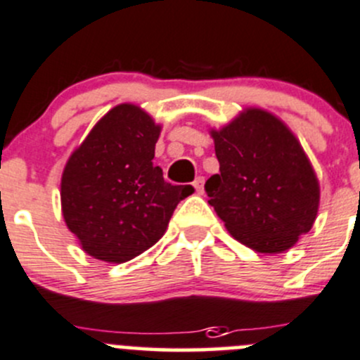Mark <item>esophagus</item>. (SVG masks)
<instances>
[{"instance_id":"34e87169","label":"esophagus","mask_w":360,"mask_h":360,"mask_svg":"<svg viewBox=\"0 0 360 360\" xmlns=\"http://www.w3.org/2000/svg\"><path fill=\"white\" fill-rule=\"evenodd\" d=\"M193 188L197 190L198 195L204 193V177H197V179L193 181Z\"/></svg>"}]
</instances>
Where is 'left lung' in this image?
<instances>
[{
    "instance_id": "1",
    "label": "left lung",
    "mask_w": 360,
    "mask_h": 360,
    "mask_svg": "<svg viewBox=\"0 0 360 360\" xmlns=\"http://www.w3.org/2000/svg\"><path fill=\"white\" fill-rule=\"evenodd\" d=\"M219 174L205 183L209 204L233 239L258 253H283L309 232L320 184L290 128L258 107L212 128Z\"/></svg>"
}]
</instances>
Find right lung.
I'll list each match as a JSON object with an SVG mask.
<instances>
[{"label":"right lung","mask_w":360,"mask_h":360,"mask_svg":"<svg viewBox=\"0 0 360 360\" xmlns=\"http://www.w3.org/2000/svg\"><path fill=\"white\" fill-rule=\"evenodd\" d=\"M162 127L134 103L110 109L70 155L61 176V211L93 258L123 264L158 243L174 209L193 193L153 165Z\"/></svg>","instance_id":"1"}]
</instances>
